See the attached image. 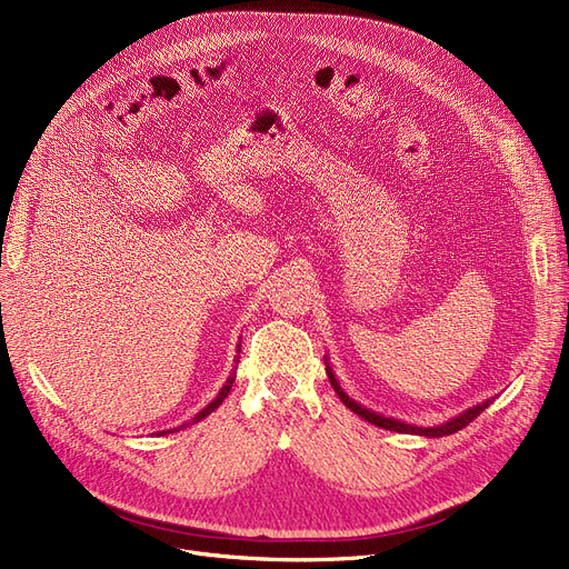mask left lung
Segmentation results:
<instances>
[{
  "label": "left lung",
  "mask_w": 569,
  "mask_h": 569,
  "mask_svg": "<svg viewBox=\"0 0 569 569\" xmlns=\"http://www.w3.org/2000/svg\"><path fill=\"white\" fill-rule=\"evenodd\" d=\"M325 371H327V378H330V382H332V387H335V392L339 395V399L343 401L346 408H350L355 415H360L362 420H367V422H371V425H376V427H380V429H387V431H397V433H412V436H425V438H442V436H450V433H457V431H461L463 427H468L477 415H480L485 408H489V406L493 403V397H491V399H487V401H482V403H477V406H472V408L459 412L457 417H452V420H447V422H442V425H436V427H417V425H408V422L395 420V417H385V415H380V412H373V410L365 408L362 403H357L355 399H350V397L343 392V387L339 385V380H337V376H335L330 362H327V355H325Z\"/></svg>",
  "instance_id": "obj_1"
}]
</instances>
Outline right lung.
Here are the masks:
<instances>
[{
  "mask_svg": "<svg viewBox=\"0 0 569 569\" xmlns=\"http://www.w3.org/2000/svg\"><path fill=\"white\" fill-rule=\"evenodd\" d=\"M237 352H239V346H237ZM237 362H239V355L234 357V367H232V371H230V376H228V380H226V385L221 387L219 390V395L214 397V401L212 403H207L200 412H196V417L193 420H189V422H184V425H179L177 429H168V431H159V436H166V433H174V431H179V429H187L189 425H196V422H200V420H204L207 415H212L221 403H223V399L230 395V390H232V382H234V376H237Z\"/></svg>",
  "mask_w": 569,
  "mask_h": 569,
  "instance_id": "add662e5",
  "label": "right lung"
}]
</instances>
